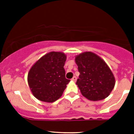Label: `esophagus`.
<instances>
[{"instance_id":"1","label":"esophagus","mask_w":134,"mask_h":134,"mask_svg":"<svg viewBox=\"0 0 134 134\" xmlns=\"http://www.w3.org/2000/svg\"><path fill=\"white\" fill-rule=\"evenodd\" d=\"M72 80L73 82H76V76H74V77L72 79Z\"/></svg>"}]
</instances>
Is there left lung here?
<instances>
[{
  "instance_id": "obj_1",
  "label": "left lung",
  "mask_w": 134,
  "mask_h": 134,
  "mask_svg": "<svg viewBox=\"0 0 134 134\" xmlns=\"http://www.w3.org/2000/svg\"><path fill=\"white\" fill-rule=\"evenodd\" d=\"M80 75L76 85L81 94L90 100L107 98L115 84V79L108 65L100 57L91 52L75 56Z\"/></svg>"
}]
</instances>
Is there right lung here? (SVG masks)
<instances>
[{
    "label": "right lung",
    "mask_w": 134,
    "mask_h": 134,
    "mask_svg": "<svg viewBox=\"0 0 134 134\" xmlns=\"http://www.w3.org/2000/svg\"><path fill=\"white\" fill-rule=\"evenodd\" d=\"M66 55L60 52H50L40 58L31 66L27 81L36 99L53 103L61 97L70 81L65 77L64 68Z\"/></svg>",
    "instance_id": "add662e5"
}]
</instances>
